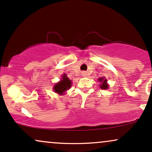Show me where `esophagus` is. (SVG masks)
Masks as SVG:
<instances>
[{"label": "esophagus", "instance_id": "34e87169", "mask_svg": "<svg viewBox=\"0 0 152 152\" xmlns=\"http://www.w3.org/2000/svg\"><path fill=\"white\" fill-rule=\"evenodd\" d=\"M82 75L86 76V75H87V74H86V72H82Z\"/></svg>", "mask_w": 152, "mask_h": 152}]
</instances>
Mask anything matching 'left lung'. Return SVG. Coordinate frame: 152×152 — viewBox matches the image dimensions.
Listing matches in <instances>:
<instances>
[{
    "instance_id": "1",
    "label": "left lung",
    "mask_w": 152,
    "mask_h": 152,
    "mask_svg": "<svg viewBox=\"0 0 152 152\" xmlns=\"http://www.w3.org/2000/svg\"><path fill=\"white\" fill-rule=\"evenodd\" d=\"M99 81L102 82V85H100V87L102 88V89H108V86L107 84H106V80H104V78H99Z\"/></svg>"
}]
</instances>
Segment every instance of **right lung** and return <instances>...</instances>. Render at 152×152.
I'll list each match as a JSON object with an SVG mask.
<instances>
[{
	"label": "right lung",
	"instance_id": "1",
	"mask_svg": "<svg viewBox=\"0 0 152 152\" xmlns=\"http://www.w3.org/2000/svg\"><path fill=\"white\" fill-rule=\"evenodd\" d=\"M71 81L67 78V75L64 74L62 77L61 82L55 85L53 87L55 92L59 94H63L67 89H69L71 87Z\"/></svg>",
	"mask_w": 152,
	"mask_h": 152
}]
</instances>
